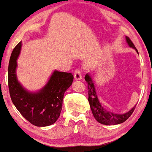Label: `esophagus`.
<instances>
[{
    "label": "esophagus",
    "mask_w": 152,
    "mask_h": 152,
    "mask_svg": "<svg viewBox=\"0 0 152 152\" xmlns=\"http://www.w3.org/2000/svg\"><path fill=\"white\" fill-rule=\"evenodd\" d=\"M81 78H82V76H81V71H79V70L76 69V71H74V79H76V80H81Z\"/></svg>",
    "instance_id": "1"
}]
</instances>
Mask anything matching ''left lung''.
Instances as JSON below:
<instances>
[{
  "label": "left lung",
  "mask_w": 152,
  "mask_h": 152,
  "mask_svg": "<svg viewBox=\"0 0 152 152\" xmlns=\"http://www.w3.org/2000/svg\"><path fill=\"white\" fill-rule=\"evenodd\" d=\"M125 38L127 45L130 48L135 49L137 53L138 54V50L130 38L127 36ZM84 79L88 84V101L89 105H90V108L92 110L94 117L97 122L102 124H105V125H115V124H119L125 122L130 117L135 110L136 105L133 108H131L130 111H127L124 114H116V113H113L111 111H108L101 105L100 100H99L92 75L90 73H87Z\"/></svg>",
  "instance_id": "8db88e82"
}]
</instances>
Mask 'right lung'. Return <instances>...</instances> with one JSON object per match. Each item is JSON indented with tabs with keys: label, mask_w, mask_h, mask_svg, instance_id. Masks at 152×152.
<instances>
[{
	"label": "right lung",
	"mask_w": 152,
	"mask_h": 152,
	"mask_svg": "<svg viewBox=\"0 0 152 152\" xmlns=\"http://www.w3.org/2000/svg\"><path fill=\"white\" fill-rule=\"evenodd\" d=\"M21 48L20 41L12 51L9 60L8 81L11 99L20 114L32 124L37 127L51 125L60 116L64 94L71 86L73 76L55 70L44 87L36 92L28 90L18 81L16 73Z\"/></svg>",
	"instance_id": "1"
}]
</instances>
